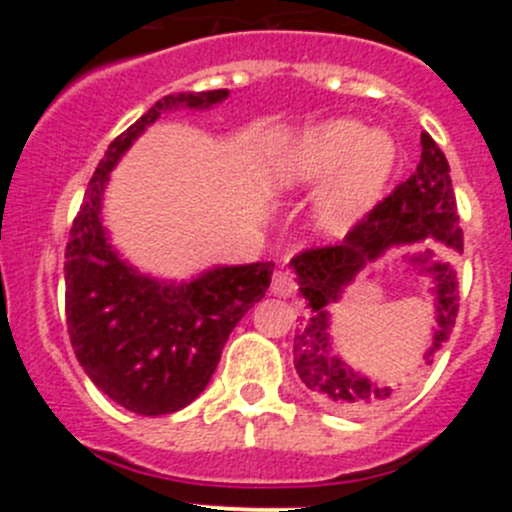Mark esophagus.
I'll return each mask as SVG.
<instances>
[{
	"label": "esophagus",
	"instance_id": "obj_1",
	"mask_svg": "<svg viewBox=\"0 0 512 512\" xmlns=\"http://www.w3.org/2000/svg\"><path fill=\"white\" fill-rule=\"evenodd\" d=\"M272 292H275L277 297H289V294L297 292V282H294L292 272L277 270L275 275H272Z\"/></svg>",
	"mask_w": 512,
	"mask_h": 512
}]
</instances>
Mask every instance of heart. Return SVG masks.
<instances>
[{
    "instance_id": "obj_1",
    "label": "heart",
    "mask_w": 512,
    "mask_h": 512,
    "mask_svg": "<svg viewBox=\"0 0 512 512\" xmlns=\"http://www.w3.org/2000/svg\"><path fill=\"white\" fill-rule=\"evenodd\" d=\"M396 165V143L356 121H327L304 131L277 163L285 188H309L327 177L317 198L324 230L342 232L364 215Z\"/></svg>"
}]
</instances>
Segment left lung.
Here are the masks:
<instances>
[{"label": "left lung", "mask_w": 512, "mask_h": 512, "mask_svg": "<svg viewBox=\"0 0 512 512\" xmlns=\"http://www.w3.org/2000/svg\"><path fill=\"white\" fill-rule=\"evenodd\" d=\"M448 160L428 133H421V160L416 173L396 185L391 195L374 205L342 242L324 247H307L292 257L299 292L312 307V317L294 332V369L329 409L344 414H369L394 399L389 386L356 376L337 356H329V314L327 304L337 302L342 289L369 260H376L386 247L396 242H416L426 237L446 242L463 252V230L458 227L456 193H453ZM428 255L414 262L428 265L426 272L436 277V337L426 359L441 349L458 314V280L451 262H428Z\"/></svg>", "instance_id": "1"}]
</instances>
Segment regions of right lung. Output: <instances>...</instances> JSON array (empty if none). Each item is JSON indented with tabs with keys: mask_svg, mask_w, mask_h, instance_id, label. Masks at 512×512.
I'll use <instances>...</instances> for the list:
<instances>
[{
	"mask_svg": "<svg viewBox=\"0 0 512 512\" xmlns=\"http://www.w3.org/2000/svg\"><path fill=\"white\" fill-rule=\"evenodd\" d=\"M223 98L227 89L170 94L113 138L66 242L71 347L98 389L133 414H173L203 394L227 337L265 297L275 270L272 262H255L163 285L128 267L103 235V185L128 146L168 108H208Z\"/></svg>",
	"mask_w": 512,
	"mask_h": 512,
	"instance_id": "right-lung-1",
	"label": "right lung"
}]
</instances>
